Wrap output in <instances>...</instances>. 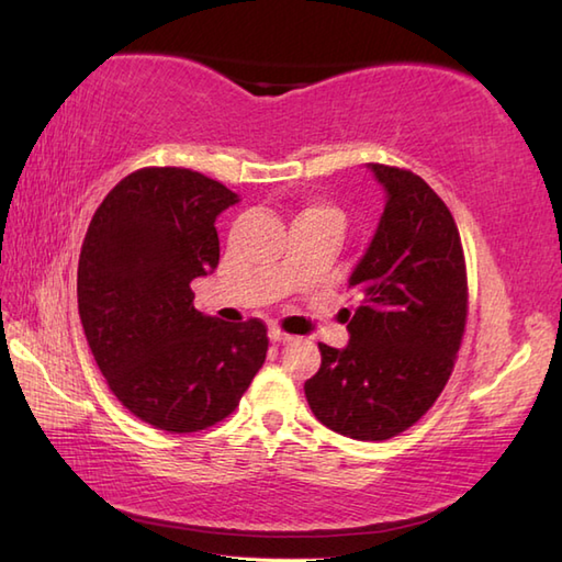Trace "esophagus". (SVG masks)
Instances as JSON below:
<instances>
[{
	"mask_svg": "<svg viewBox=\"0 0 562 562\" xmlns=\"http://www.w3.org/2000/svg\"><path fill=\"white\" fill-rule=\"evenodd\" d=\"M268 336H270V340H272V342H290V340H292L290 333H282L280 328H270Z\"/></svg>",
	"mask_w": 562,
	"mask_h": 562,
	"instance_id": "1",
	"label": "esophagus"
}]
</instances>
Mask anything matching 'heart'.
<instances>
[{"label": "heart", "instance_id": "obj_1", "mask_svg": "<svg viewBox=\"0 0 562 562\" xmlns=\"http://www.w3.org/2000/svg\"><path fill=\"white\" fill-rule=\"evenodd\" d=\"M304 220H336V222H340V214L326 205H308L306 210L300 212V217H296L294 222H304Z\"/></svg>", "mask_w": 562, "mask_h": 562}]
</instances>
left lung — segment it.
I'll return each mask as SVG.
<instances>
[{"mask_svg":"<svg viewBox=\"0 0 562 562\" xmlns=\"http://www.w3.org/2000/svg\"><path fill=\"white\" fill-rule=\"evenodd\" d=\"M384 188V212L348 288L345 348L321 342L306 381L308 408L345 437H396L432 408L457 360L465 326V262L449 207L413 171L367 164Z\"/></svg>","mask_w":562,"mask_h":562,"instance_id":"8db88e82","label":"left lung"}]
</instances>
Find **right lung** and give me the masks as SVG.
<instances>
[{"label":"right lung","instance_id":"1","mask_svg":"<svg viewBox=\"0 0 562 562\" xmlns=\"http://www.w3.org/2000/svg\"><path fill=\"white\" fill-rule=\"evenodd\" d=\"M236 202L198 171L139 169L105 195L83 238L77 300L93 360L117 401L166 432L224 420L266 362L258 318L202 314L190 290L217 268L214 222Z\"/></svg>","mask_w":562,"mask_h":562}]
</instances>
